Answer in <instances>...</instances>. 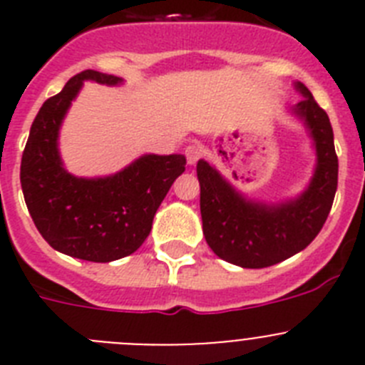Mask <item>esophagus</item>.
I'll return each instance as SVG.
<instances>
[{
	"instance_id": "obj_1",
	"label": "esophagus",
	"mask_w": 365,
	"mask_h": 365,
	"mask_svg": "<svg viewBox=\"0 0 365 365\" xmlns=\"http://www.w3.org/2000/svg\"><path fill=\"white\" fill-rule=\"evenodd\" d=\"M185 153H186V160H188V164H192L193 166V164L197 163V160L202 157V146L199 143H192L186 146Z\"/></svg>"
}]
</instances>
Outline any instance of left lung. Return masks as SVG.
I'll return each mask as SVG.
<instances>
[{"instance_id":"1","label":"left lung","mask_w":365,"mask_h":365,"mask_svg":"<svg viewBox=\"0 0 365 365\" xmlns=\"http://www.w3.org/2000/svg\"><path fill=\"white\" fill-rule=\"evenodd\" d=\"M303 98L294 113L305 120L316 143L318 164L307 192L292 202L265 206L245 201L206 160L197 163L201 185L202 234L221 259L263 269L294 256L324 227L338 186V157L327 113L303 83H296Z\"/></svg>"}]
</instances>
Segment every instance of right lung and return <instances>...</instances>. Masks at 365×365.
<instances>
[{
  "instance_id": "1",
  "label": "right lung",
  "mask_w": 365,
  "mask_h": 365,
  "mask_svg": "<svg viewBox=\"0 0 365 365\" xmlns=\"http://www.w3.org/2000/svg\"><path fill=\"white\" fill-rule=\"evenodd\" d=\"M83 80L120 82L86 69L43 102L31 125L19 180L29 214L47 243L71 257L108 263L130 256L151 230L155 212L185 172V155H144L120 173L78 179L62 168L58 130Z\"/></svg>"
}]
</instances>
